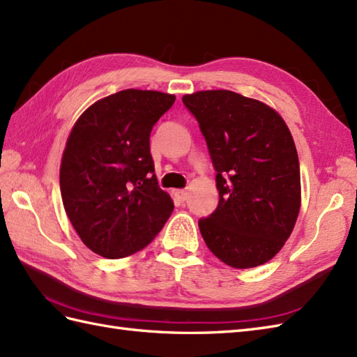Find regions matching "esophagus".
I'll return each instance as SVG.
<instances>
[{
    "instance_id": "esophagus-1",
    "label": "esophagus",
    "mask_w": 357,
    "mask_h": 357,
    "mask_svg": "<svg viewBox=\"0 0 357 357\" xmlns=\"http://www.w3.org/2000/svg\"><path fill=\"white\" fill-rule=\"evenodd\" d=\"M174 194H176V197L180 199V202H186L188 197H189V192L185 189H177Z\"/></svg>"
}]
</instances>
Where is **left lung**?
Masks as SVG:
<instances>
[{
  "label": "left lung",
  "mask_w": 357,
  "mask_h": 357,
  "mask_svg": "<svg viewBox=\"0 0 357 357\" xmlns=\"http://www.w3.org/2000/svg\"><path fill=\"white\" fill-rule=\"evenodd\" d=\"M216 171L215 212L198 221L208 250L245 269L271 260L291 236L301 204L292 135L266 104L231 91L185 95Z\"/></svg>",
  "instance_id": "obj_1"
}]
</instances>
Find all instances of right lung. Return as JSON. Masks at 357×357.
<instances>
[{"label": "right lung", "instance_id": "right-lung-1", "mask_svg": "<svg viewBox=\"0 0 357 357\" xmlns=\"http://www.w3.org/2000/svg\"><path fill=\"white\" fill-rule=\"evenodd\" d=\"M176 97L126 89L93 102L77 119L60 165L65 211L83 244L119 259L145 248L174 211L150 153L154 124Z\"/></svg>", "mask_w": 357, "mask_h": 357}]
</instances>
